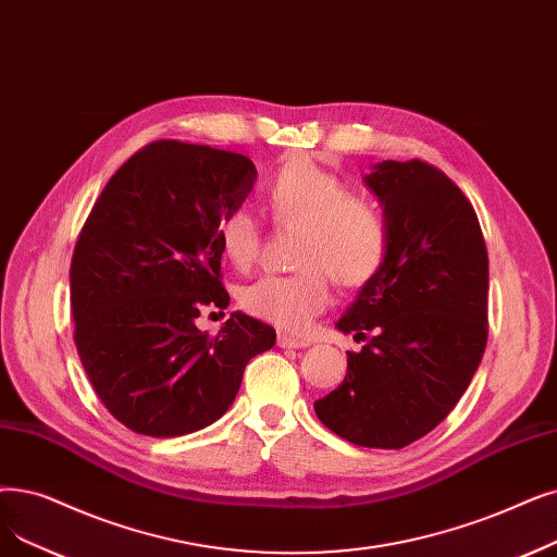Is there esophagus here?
I'll return each instance as SVG.
<instances>
[{"instance_id": "obj_1", "label": "esophagus", "mask_w": 557, "mask_h": 557, "mask_svg": "<svg viewBox=\"0 0 557 557\" xmlns=\"http://www.w3.org/2000/svg\"><path fill=\"white\" fill-rule=\"evenodd\" d=\"M277 346L280 348H307L309 342H305V338H298V336H292V334H280Z\"/></svg>"}]
</instances>
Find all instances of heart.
Instances as JSON below:
<instances>
[{"label": "heart", "instance_id": "b5f03b06", "mask_svg": "<svg viewBox=\"0 0 557 557\" xmlns=\"http://www.w3.org/2000/svg\"><path fill=\"white\" fill-rule=\"evenodd\" d=\"M263 202L277 227L300 230L294 275H263L238 300L252 317L286 332H302L330 305V275L338 286L371 282L389 252V223L369 200L355 198L346 180L309 157L286 159L263 186ZM215 240L244 271L257 259L261 227L246 207L227 211Z\"/></svg>", "mask_w": 557, "mask_h": 557}]
</instances>
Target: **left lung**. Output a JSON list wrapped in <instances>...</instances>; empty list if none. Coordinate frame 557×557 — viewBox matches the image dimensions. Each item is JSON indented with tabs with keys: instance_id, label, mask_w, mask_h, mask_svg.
Returning <instances> with one entry per match:
<instances>
[{
	"instance_id": "8db88e82",
	"label": "left lung",
	"mask_w": 557,
	"mask_h": 557,
	"mask_svg": "<svg viewBox=\"0 0 557 557\" xmlns=\"http://www.w3.org/2000/svg\"><path fill=\"white\" fill-rule=\"evenodd\" d=\"M389 223V252L338 319L367 342L344 382L313 403L338 437L405 448L467 392L487 346L490 261L462 190L425 161H382L364 177Z\"/></svg>"
}]
</instances>
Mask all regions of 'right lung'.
<instances>
[{"label":"right lung","mask_w":557,"mask_h":557,"mask_svg":"<svg viewBox=\"0 0 557 557\" xmlns=\"http://www.w3.org/2000/svg\"><path fill=\"white\" fill-rule=\"evenodd\" d=\"M255 163L180 140L145 145L109 180L77 238L70 307L84 371L109 412L148 437L219 421L248 361L275 330L234 311L200 332L202 307L227 309L215 227L246 202Z\"/></svg>","instance_id":"1"}]
</instances>
